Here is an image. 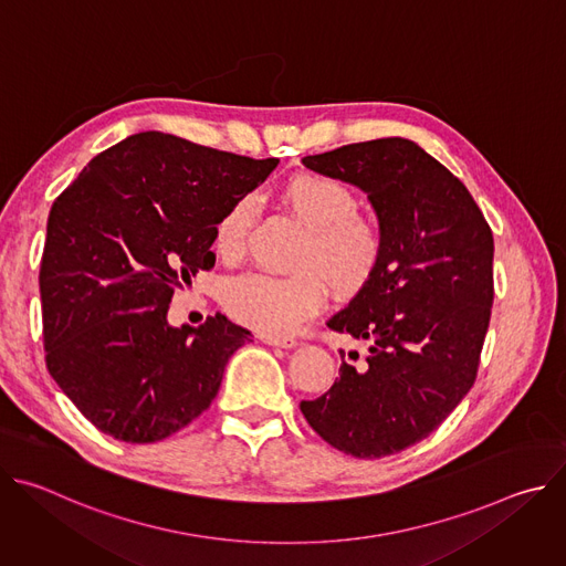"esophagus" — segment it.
Here are the masks:
<instances>
[{
  "instance_id": "1",
  "label": "esophagus",
  "mask_w": 566,
  "mask_h": 566,
  "mask_svg": "<svg viewBox=\"0 0 566 566\" xmlns=\"http://www.w3.org/2000/svg\"><path fill=\"white\" fill-rule=\"evenodd\" d=\"M262 343L271 345V347H282V349H293L297 345L295 338H289V336H273V334H260L258 336Z\"/></svg>"
}]
</instances>
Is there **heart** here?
Masks as SVG:
<instances>
[{"label": "heart", "instance_id": "obj_1", "mask_svg": "<svg viewBox=\"0 0 566 566\" xmlns=\"http://www.w3.org/2000/svg\"><path fill=\"white\" fill-rule=\"evenodd\" d=\"M280 199L304 230L293 258L297 271L244 273L221 289V302L232 317L269 334H289L319 308L325 286L317 273L334 291L354 293L371 282L382 260L380 228L358 214V199L345 184L302 172L282 186ZM251 212L253 203L244 197L219 217L212 234L217 255H239Z\"/></svg>", "mask_w": 566, "mask_h": 566}]
</instances>
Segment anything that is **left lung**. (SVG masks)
I'll return each instance as SVG.
<instances>
[{
    "label": "left lung",
    "instance_id": "1",
    "mask_svg": "<svg viewBox=\"0 0 566 566\" xmlns=\"http://www.w3.org/2000/svg\"><path fill=\"white\" fill-rule=\"evenodd\" d=\"M360 188L382 260L327 327L369 345L327 394L302 400L308 426L345 454L380 459L434 432L470 391L493 306V232L468 188L415 140L391 136L304 156Z\"/></svg>",
    "mask_w": 566,
    "mask_h": 566
}]
</instances>
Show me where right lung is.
Here are the masks:
<instances>
[{"label": "right lung", "mask_w": 566, "mask_h": 566, "mask_svg": "<svg viewBox=\"0 0 566 566\" xmlns=\"http://www.w3.org/2000/svg\"><path fill=\"white\" fill-rule=\"evenodd\" d=\"M164 132L132 134L94 156L55 199L40 266L46 367L101 432L166 439L219 391L251 332L217 313L172 327L168 308L214 266L219 217L277 168Z\"/></svg>", "instance_id": "right-lung-1"}]
</instances>
